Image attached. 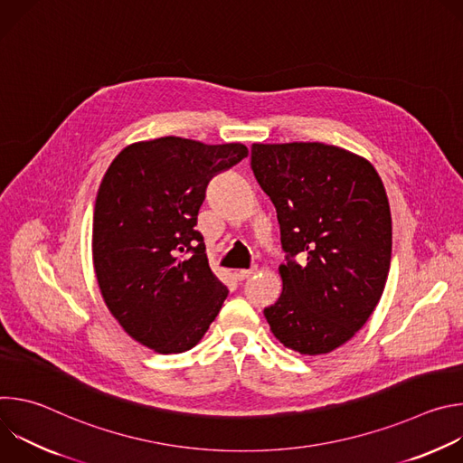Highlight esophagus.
Segmentation results:
<instances>
[{
    "mask_svg": "<svg viewBox=\"0 0 463 463\" xmlns=\"http://www.w3.org/2000/svg\"><path fill=\"white\" fill-rule=\"evenodd\" d=\"M254 271H256V268H250V269H238L234 275H236L238 280H245V279H249L250 275H254Z\"/></svg>",
    "mask_w": 463,
    "mask_h": 463,
    "instance_id": "1",
    "label": "esophagus"
}]
</instances>
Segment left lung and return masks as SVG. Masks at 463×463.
Masks as SVG:
<instances>
[{
    "instance_id": "8db88e82",
    "label": "left lung",
    "mask_w": 463,
    "mask_h": 463,
    "mask_svg": "<svg viewBox=\"0 0 463 463\" xmlns=\"http://www.w3.org/2000/svg\"><path fill=\"white\" fill-rule=\"evenodd\" d=\"M250 168L277 209L286 252L282 293L263 315L286 348L334 352L364 326L386 284L392 218L383 181L364 157L324 143H254Z\"/></svg>"
}]
</instances>
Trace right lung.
<instances>
[{
  "label": "right lung",
  "instance_id": "obj_1",
  "mask_svg": "<svg viewBox=\"0 0 463 463\" xmlns=\"http://www.w3.org/2000/svg\"><path fill=\"white\" fill-rule=\"evenodd\" d=\"M240 143L159 137L126 146L100 183L93 266L124 332L157 354L202 341L229 289L194 227L209 181L247 157Z\"/></svg>",
  "mask_w": 463,
  "mask_h": 463
}]
</instances>
